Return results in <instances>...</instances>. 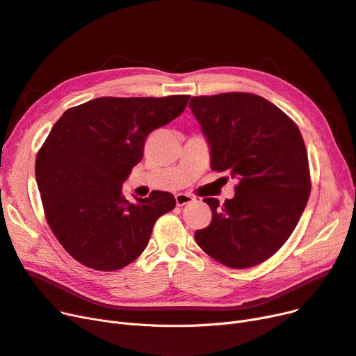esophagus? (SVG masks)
<instances>
[{"label": "esophagus", "instance_id": "34e87169", "mask_svg": "<svg viewBox=\"0 0 356 356\" xmlns=\"http://www.w3.org/2000/svg\"><path fill=\"white\" fill-rule=\"evenodd\" d=\"M175 202H177V206H186L194 202V197L187 193H179L175 195Z\"/></svg>", "mask_w": 356, "mask_h": 356}]
</instances>
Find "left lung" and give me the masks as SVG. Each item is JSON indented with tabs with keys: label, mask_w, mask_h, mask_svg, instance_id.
Instances as JSON below:
<instances>
[{
	"label": "left lung",
	"mask_w": 356,
	"mask_h": 356,
	"mask_svg": "<svg viewBox=\"0 0 356 356\" xmlns=\"http://www.w3.org/2000/svg\"><path fill=\"white\" fill-rule=\"evenodd\" d=\"M190 108L209 141L211 169L238 179L222 206L204 198L211 222L194 238L232 268L254 267L286 243L311 193L308 154L298 125L267 99L244 92L193 96Z\"/></svg>",
	"instance_id": "8db88e82"
}]
</instances>
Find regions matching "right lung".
Masks as SVG:
<instances>
[{
	"instance_id": "add662e5",
	"label": "right lung",
	"mask_w": 356,
	"mask_h": 356,
	"mask_svg": "<svg viewBox=\"0 0 356 356\" xmlns=\"http://www.w3.org/2000/svg\"><path fill=\"white\" fill-rule=\"evenodd\" d=\"M190 96L96 97L67 109L38 150L44 213L64 250L99 272L133 263L175 197L152 191L130 203L122 182L143 158L147 136L186 109Z\"/></svg>"
}]
</instances>
